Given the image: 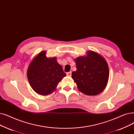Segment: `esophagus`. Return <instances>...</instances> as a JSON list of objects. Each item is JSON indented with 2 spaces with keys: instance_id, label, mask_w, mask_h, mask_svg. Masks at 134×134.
<instances>
[{
  "instance_id": "obj_1",
  "label": "esophagus",
  "mask_w": 134,
  "mask_h": 134,
  "mask_svg": "<svg viewBox=\"0 0 134 134\" xmlns=\"http://www.w3.org/2000/svg\"><path fill=\"white\" fill-rule=\"evenodd\" d=\"M66 74H67V76H71V75H72V72H67Z\"/></svg>"
}]
</instances>
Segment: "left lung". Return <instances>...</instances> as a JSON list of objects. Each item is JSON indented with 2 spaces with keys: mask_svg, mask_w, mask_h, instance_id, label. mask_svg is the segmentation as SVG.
<instances>
[{
  "mask_svg": "<svg viewBox=\"0 0 134 134\" xmlns=\"http://www.w3.org/2000/svg\"><path fill=\"white\" fill-rule=\"evenodd\" d=\"M75 62L77 70L72 73V78L79 90L92 96L103 91L109 78L108 66L103 57L90 51L87 56L78 57Z\"/></svg>",
  "mask_w": 134,
  "mask_h": 134,
  "instance_id": "left-lung-1",
  "label": "left lung"
}]
</instances>
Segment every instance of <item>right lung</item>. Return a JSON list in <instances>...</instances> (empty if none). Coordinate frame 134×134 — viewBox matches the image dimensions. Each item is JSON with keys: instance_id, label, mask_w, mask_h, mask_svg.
<instances>
[{"instance_id": "add662e5", "label": "right lung", "mask_w": 134, "mask_h": 134, "mask_svg": "<svg viewBox=\"0 0 134 134\" xmlns=\"http://www.w3.org/2000/svg\"><path fill=\"white\" fill-rule=\"evenodd\" d=\"M43 51L31 63L27 77L32 89L38 94L46 95L55 90L58 84L65 77L62 66L56 57L48 59Z\"/></svg>"}]
</instances>
